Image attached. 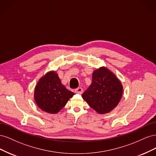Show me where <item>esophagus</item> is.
<instances>
[{
  "instance_id": "1",
  "label": "esophagus",
  "mask_w": 156,
  "mask_h": 156,
  "mask_svg": "<svg viewBox=\"0 0 156 156\" xmlns=\"http://www.w3.org/2000/svg\"><path fill=\"white\" fill-rule=\"evenodd\" d=\"M74 92L75 93H77V94H81L83 92V89L82 88H81V87H79V88H76V89L75 90Z\"/></svg>"
}]
</instances>
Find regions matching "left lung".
<instances>
[{
	"mask_svg": "<svg viewBox=\"0 0 156 156\" xmlns=\"http://www.w3.org/2000/svg\"><path fill=\"white\" fill-rule=\"evenodd\" d=\"M122 93L120 80L109 69L101 67L93 72L92 84L82 97L99 114H105L118 105Z\"/></svg>",
	"mask_w": 156,
	"mask_h": 156,
	"instance_id": "obj_1",
	"label": "left lung"
}]
</instances>
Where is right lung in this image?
<instances>
[{"mask_svg":"<svg viewBox=\"0 0 156 156\" xmlns=\"http://www.w3.org/2000/svg\"><path fill=\"white\" fill-rule=\"evenodd\" d=\"M74 94L61 83L58 74L51 71L40 78L37 83L34 90V100L42 111L56 114Z\"/></svg>","mask_w":156,"mask_h":156,"instance_id":"obj_1","label":"right lung"}]
</instances>
